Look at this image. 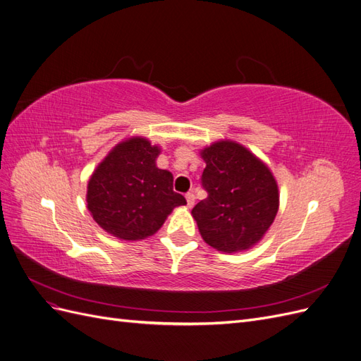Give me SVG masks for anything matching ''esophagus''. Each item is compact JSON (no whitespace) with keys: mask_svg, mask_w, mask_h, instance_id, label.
Segmentation results:
<instances>
[{"mask_svg":"<svg viewBox=\"0 0 361 361\" xmlns=\"http://www.w3.org/2000/svg\"><path fill=\"white\" fill-rule=\"evenodd\" d=\"M185 199H187V204L191 207L195 202V195H194V192H187L185 194Z\"/></svg>","mask_w":361,"mask_h":361,"instance_id":"34e87169","label":"esophagus"}]
</instances>
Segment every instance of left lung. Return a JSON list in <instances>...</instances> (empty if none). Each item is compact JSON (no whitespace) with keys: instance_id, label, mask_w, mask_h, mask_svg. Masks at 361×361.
I'll return each instance as SVG.
<instances>
[{"instance_id":"left-lung-1","label":"left lung","mask_w":361,"mask_h":361,"mask_svg":"<svg viewBox=\"0 0 361 361\" xmlns=\"http://www.w3.org/2000/svg\"><path fill=\"white\" fill-rule=\"evenodd\" d=\"M202 187L207 197L192 207L206 244L247 250L265 235L279 211V188L269 169L244 146L218 141L202 150Z\"/></svg>"}]
</instances>
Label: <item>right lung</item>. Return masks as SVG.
<instances>
[{
  "mask_svg": "<svg viewBox=\"0 0 361 361\" xmlns=\"http://www.w3.org/2000/svg\"><path fill=\"white\" fill-rule=\"evenodd\" d=\"M159 147L146 138L117 145L97 166L87 187V206L104 231L126 241L154 235L176 206L173 174L157 167Z\"/></svg>",
  "mask_w": 361,
  "mask_h": 361,
  "instance_id": "right-lung-1",
  "label": "right lung"
}]
</instances>
